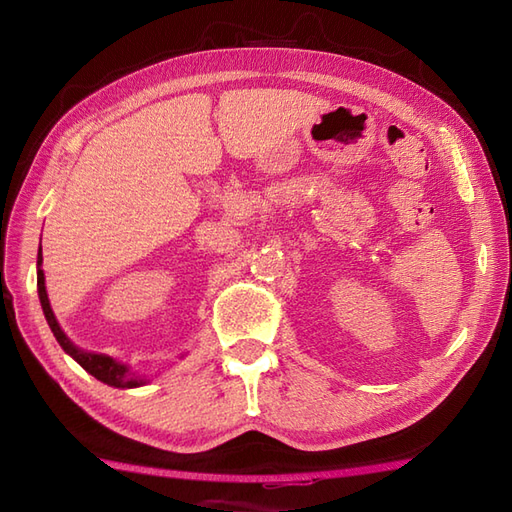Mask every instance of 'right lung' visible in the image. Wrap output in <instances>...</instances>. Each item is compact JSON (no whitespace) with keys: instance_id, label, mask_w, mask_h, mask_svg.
Returning <instances> with one entry per match:
<instances>
[{"instance_id":"add662e5","label":"right lung","mask_w":512,"mask_h":512,"mask_svg":"<svg viewBox=\"0 0 512 512\" xmlns=\"http://www.w3.org/2000/svg\"><path fill=\"white\" fill-rule=\"evenodd\" d=\"M40 250H42V247H40ZM40 250H38V297H40V303H42L44 318H46V322H49V327H51L55 339L59 342V346L64 348V352L70 354L72 359L79 363L85 371H89L91 376L98 378L100 382H104L108 386H115V389H136V386H143L147 380L132 374V371L128 369V365H123V363L111 359V356H106V354L81 350L79 346H74L70 342L68 335L64 331H61L59 322H57L53 309H51V303H49V294H46L44 271L40 269V265H42Z\"/></svg>"}]
</instances>
